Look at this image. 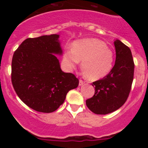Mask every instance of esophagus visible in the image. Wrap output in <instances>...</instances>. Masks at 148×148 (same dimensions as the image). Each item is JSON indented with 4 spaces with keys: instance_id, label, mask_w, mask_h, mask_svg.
I'll list each match as a JSON object with an SVG mask.
<instances>
[{
    "instance_id": "34e87169",
    "label": "esophagus",
    "mask_w": 148,
    "mask_h": 148,
    "mask_svg": "<svg viewBox=\"0 0 148 148\" xmlns=\"http://www.w3.org/2000/svg\"><path fill=\"white\" fill-rule=\"evenodd\" d=\"M84 83H85V82L83 81V80L79 79V86H82V85L84 84Z\"/></svg>"
}]
</instances>
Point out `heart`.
<instances>
[{"instance_id": "obj_1", "label": "heart", "mask_w": 148, "mask_h": 148, "mask_svg": "<svg viewBox=\"0 0 148 148\" xmlns=\"http://www.w3.org/2000/svg\"><path fill=\"white\" fill-rule=\"evenodd\" d=\"M114 53L107 45L97 38H84L75 41L72 48H67L64 60L67 68L72 70L82 60L84 74L89 80L104 78L114 64Z\"/></svg>"}]
</instances>
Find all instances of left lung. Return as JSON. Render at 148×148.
I'll list each match as a JSON object with an SVG mask.
<instances>
[{"instance_id": "8db88e82", "label": "left lung", "mask_w": 148, "mask_h": 148, "mask_svg": "<svg viewBox=\"0 0 148 148\" xmlns=\"http://www.w3.org/2000/svg\"><path fill=\"white\" fill-rule=\"evenodd\" d=\"M115 64L102 79L94 82L95 95L86 100L88 108L97 114H107L120 108L127 99L134 77V64L130 49L120 40L114 41Z\"/></svg>"}]
</instances>
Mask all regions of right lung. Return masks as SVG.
<instances>
[{"label":"right lung","instance_id":"obj_1","mask_svg":"<svg viewBox=\"0 0 148 148\" xmlns=\"http://www.w3.org/2000/svg\"><path fill=\"white\" fill-rule=\"evenodd\" d=\"M59 35L28 38L13 53L11 82L21 100L39 112L56 111L71 89L79 85L71 73H64L53 53L62 52Z\"/></svg>","mask_w":148,"mask_h":148}]
</instances>
